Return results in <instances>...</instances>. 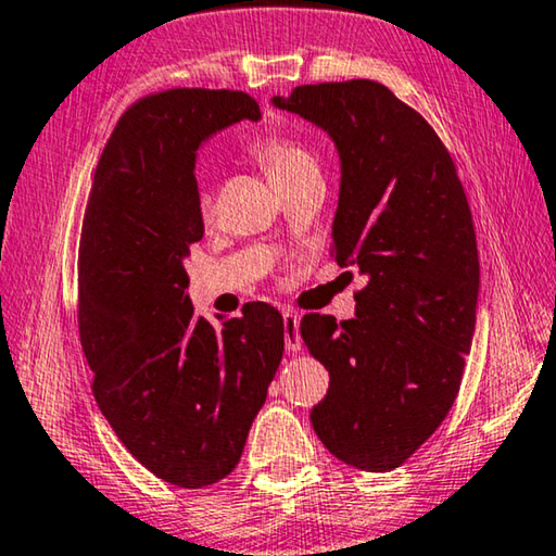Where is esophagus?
<instances>
[{"label": "esophagus", "instance_id": "esophagus-1", "mask_svg": "<svg viewBox=\"0 0 556 556\" xmlns=\"http://www.w3.org/2000/svg\"><path fill=\"white\" fill-rule=\"evenodd\" d=\"M281 318H285V338H287V348L291 353L301 351V333H299V324L301 318L296 312L291 308H281Z\"/></svg>", "mask_w": 556, "mask_h": 556}]
</instances>
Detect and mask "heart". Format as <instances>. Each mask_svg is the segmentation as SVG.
<instances>
[{
  "label": "heart",
  "mask_w": 556,
  "mask_h": 556,
  "mask_svg": "<svg viewBox=\"0 0 556 556\" xmlns=\"http://www.w3.org/2000/svg\"><path fill=\"white\" fill-rule=\"evenodd\" d=\"M252 152H255L262 166L267 168V174L271 176V181L275 184L304 172H318L316 156L308 152L306 147H301L289 137H277V135L262 137L252 144ZM201 208L203 213H208L211 208V195L205 191H201Z\"/></svg>",
  "instance_id": "heart-1"
}]
</instances>
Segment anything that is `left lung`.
<instances>
[{
  "mask_svg": "<svg viewBox=\"0 0 556 556\" xmlns=\"http://www.w3.org/2000/svg\"><path fill=\"white\" fill-rule=\"evenodd\" d=\"M271 105L336 144L333 255L368 277L351 321L301 318L331 375L312 425L343 464L384 473L446 419L470 353L481 267L464 186L429 122L382 83L299 86Z\"/></svg>",
  "mask_w": 556,
  "mask_h": 556,
  "instance_id": "left-lung-1",
  "label": "left lung"
}]
</instances>
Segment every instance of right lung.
<instances>
[{
  "instance_id": "right-lung-1",
  "label": "right lung",
  "mask_w": 556,
  "mask_h": 556,
  "mask_svg": "<svg viewBox=\"0 0 556 556\" xmlns=\"http://www.w3.org/2000/svg\"><path fill=\"white\" fill-rule=\"evenodd\" d=\"M260 105L240 90L176 88L131 105L112 131L83 220L80 343L92 394L122 444L178 488L218 483L285 353V318L252 301L213 326L193 314L184 262L203 238L195 159Z\"/></svg>"
}]
</instances>
